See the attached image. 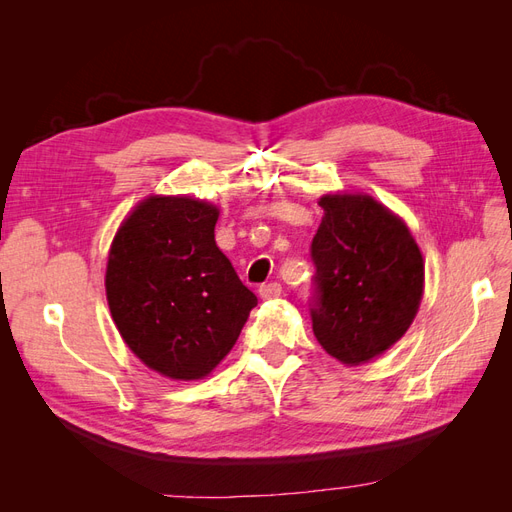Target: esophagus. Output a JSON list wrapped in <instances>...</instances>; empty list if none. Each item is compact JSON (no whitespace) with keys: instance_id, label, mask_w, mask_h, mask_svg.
I'll list each match as a JSON object with an SVG mask.
<instances>
[{"instance_id":"obj_1","label":"esophagus","mask_w":512,"mask_h":512,"mask_svg":"<svg viewBox=\"0 0 512 512\" xmlns=\"http://www.w3.org/2000/svg\"><path fill=\"white\" fill-rule=\"evenodd\" d=\"M258 292H260L262 299H275V297H280V294H282V284H277V282L262 284L258 288Z\"/></svg>"}]
</instances>
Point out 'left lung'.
Returning a JSON list of instances; mask_svg holds the SVG:
<instances>
[{"instance_id":"1","label":"left lung","mask_w":512,"mask_h":512,"mask_svg":"<svg viewBox=\"0 0 512 512\" xmlns=\"http://www.w3.org/2000/svg\"><path fill=\"white\" fill-rule=\"evenodd\" d=\"M312 241V327L344 365H361L404 337L423 299L425 265L408 226L367 194H327Z\"/></svg>"}]
</instances>
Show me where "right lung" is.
Returning a JSON list of instances; mask_svg holds the SVG:
<instances>
[{"instance_id":"right-lung-1","label":"right lung","mask_w":512,"mask_h":512,"mask_svg":"<svg viewBox=\"0 0 512 512\" xmlns=\"http://www.w3.org/2000/svg\"><path fill=\"white\" fill-rule=\"evenodd\" d=\"M218 215L205 200L149 196L108 252L111 316L128 348L166 378L211 374L258 303L215 245Z\"/></svg>"}]
</instances>
